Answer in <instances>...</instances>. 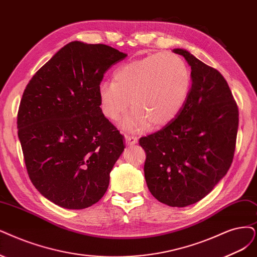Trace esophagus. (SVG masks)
Wrapping results in <instances>:
<instances>
[{"mask_svg": "<svg viewBox=\"0 0 257 257\" xmlns=\"http://www.w3.org/2000/svg\"><path fill=\"white\" fill-rule=\"evenodd\" d=\"M125 139H126V144L127 145H135L137 142H138L137 137L132 136V135H129V134L125 135Z\"/></svg>", "mask_w": 257, "mask_h": 257, "instance_id": "34e87169", "label": "esophagus"}]
</instances>
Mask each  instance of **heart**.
I'll list each match as a JSON object with an SVG mask.
<instances>
[{
  "label": "heart",
  "mask_w": 257,
  "mask_h": 257,
  "mask_svg": "<svg viewBox=\"0 0 257 257\" xmlns=\"http://www.w3.org/2000/svg\"><path fill=\"white\" fill-rule=\"evenodd\" d=\"M191 79L188 66L180 56L149 55L123 64L114 72L112 82L99 84V108L104 117L117 121L131 103L135 111L123 121L126 128L142 129L148 123L164 126L183 108Z\"/></svg>",
  "instance_id": "heart-1"
}]
</instances>
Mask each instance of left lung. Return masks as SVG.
I'll return each instance as SVG.
<instances>
[{
  "instance_id": "left-lung-1",
  "label": "left lung",
  "mask_w": 257,
  "mask_h": 257,
  "mask_svg": "<svg viewBox=\"0 0 257 257\" xmlns=\"http://www.w3.org/2000/svg\"><path fill=\"white\" fill-rule=\"evenodd\" d=\"M192 87L183 108L162 129L140 139L144 174L157 200L184 207L201 200L226 175L235 151L238 107L223 76L182 49Z\"/></svg>"
}]
</instances>
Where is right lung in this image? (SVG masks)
<instances>
[{"label": "right lung", "mask_w": 257, "mask_h": 257, "mask_svg": "<svg viewBox=\"0 0 257 257\" xmlns=\"http://www.w3.org/2000/svg\"><path fill=\"white\" fill-rule=\"evenodd\" d=\"M109 45L73 41L27 83L18 111V137L34 186L53 203L81 210L107 192L123 137L102 115L97 89L126 58Z\"/></svg>", "instance_id": "obj_1"}]
</instances>
